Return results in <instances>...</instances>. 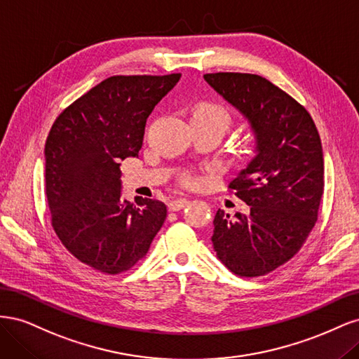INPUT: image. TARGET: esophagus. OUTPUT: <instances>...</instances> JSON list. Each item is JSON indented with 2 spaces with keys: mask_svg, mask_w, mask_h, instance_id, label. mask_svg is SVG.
Returning <instances> with one entry per match:
<instances>
[{
  "mask_svg": "<svg viewBox=\"0 0 359 359\" xmlns=\"http://www.w3.org/2000/svg\"><path fill=\"white\" fill-rule=\"evenodd\" d=\"M187 205H189V201H187V199H172V201L168 203V208H169V211L175 212V211L182 210L184 206H187Z\"/></svg>",
  "mask_w": 359,
  "mask_h": 359,
  "instance_id": "34e87169",
  "label": "esophagus"
}]
</instances>
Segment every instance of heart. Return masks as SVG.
<instances>
[{
  "label": "heart",
  "mask_w": 359,
  "mask_h": 359,
  "mask_svg": "<svg viewBox=\"0 0 359 359\" xmlns=\"http://www.w3.org/2000/svg\"><path fill=\"white\" fill-rule=\"evenodd\" d=\"M191 121H203L220 128L224 133L232 124V115L226 106L214 102L199 103L191 114Z\"/></svg>",
  "instance_id": "b5f03b06"
}]
</instances>
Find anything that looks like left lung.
<instances>
[{
	"mask_svg": "<svg viewBox=\"0 0 359 359\" xmlns=\"http://www.w3.org/2000/svg\"><path fill=\"white\" fill-rule=\"evenodd\" d=\"M203 78L247 118L256 139V156L229 184L250 211H217L211 241L233 274L265 276L295 256L316 224L325 184L320 136L306 107L262 76Z\"/></svg>",
	"mask_w": 359,
	"mask_h": 359,
	"instance_id": "left-lung-1",
	"label": "left lung"
}]
</instances>
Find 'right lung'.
<instances>
[{
    "label": "right lung",
    "instance_id": "obj_1",
    "mask_svg": "<svg viewBox=\"0 0 359 359\" xmlns=\"http://www.w3.org/2000/svg\"><path fill=\"white\" fill-rule=\"evenodd\" d=\"M180 78H107L64 109L46 139L53 231L76 259L103 274L133 268L166 220L160 201H123L119 165L137 156L148 116Z\"/></svg>",
    "mask_w": 359,
    "mask_h": 359
}]
</instances>
